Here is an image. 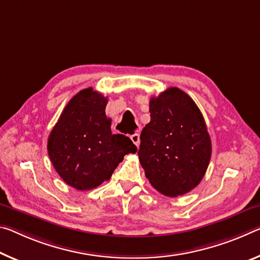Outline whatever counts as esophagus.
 I'll return each mask as SVG.
<instances>
[{
  "label": "esophagus",
  "instance_id": "34e87169",
  "mask_svg": "<svg viewBox=\"0 0 260 260\" xmlns=\"http://www.w3.org/2000/svg\"><path fill=\"white\" fill-rule=\"evenodd\" d=\"M129 138H131V140H132V142H133L134 145L137 146V147H139V143H140V135H139V133L132 134Z\"/></svg>",
  "mask_w": 260,
  "mask_h": 260
}]
</instances>
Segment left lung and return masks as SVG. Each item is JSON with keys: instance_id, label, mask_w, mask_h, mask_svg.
Segmentation results:
<instances>
[{"instance_id": "left-lung-1", "label": "left lung", "mask_w": 260, "mask_h": 260, "mask_svg": "<svg viewBox=\"0 0 260 260\" xmlns=\"http://www.w3.org/2000/svg\"><path fill=\"white\" fill-rule=\"evenodd\" d=\"M141 132L140 163L152 187L168 197L194 188L207 170L212 142L199 108L187 93L169 88L149 102Z\"/></svg>"}]
</instances>
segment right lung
<instances>
[{
	"label": "right lung",
	"mask_w": 260,
	"mask_h": 260,
	"mask_svg": "<svg viewBox=\"0 0 260 260\" xmlns=\"http://www.w3.org/2000/svg\"><path fill=\"white\" fill-rule=\"evenodd\" d=\"M106 104L108 98L92 88L81 90L66 105L48 137L53 167L66 183L80 191L110 179L123 156L138 150L128 137L112 134Z\"/></svg>",
	"instance_id": "right-lung-1"
}]
</instances>
